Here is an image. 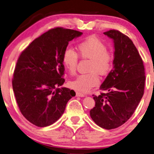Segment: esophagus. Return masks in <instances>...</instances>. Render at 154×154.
I'll use <instances>...</instances> for the list:
<instances>
[{"mask_svg": "<svg viewBox=\"0 0 154 154\" xmlns=\"http://www.w3.org/2000/svg\"><path fill=\"white\" fill-rule=\"evenodd\" d=\"M76 96L77 97H84L86 96V94L81 93V92H76Z\"/></svg>", "mask_w": 154, "mask_h": 154, "instance_id": "34e87169", "label": "esophagus"}]
</instances>
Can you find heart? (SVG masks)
<instances>
[{
  "label": "heart",
  "instance_id": "heart-1",
  "mask_svg": "<svg viewBox=\"0 0 154 154\" xmlns=\"http://www.w3.org/2000/svg\"><path fill=\"white\" fill-rule=\"evenodd\" d=\"M77 53L82 59L90 60L88 71L79 75L70 82V86L77 91L86 92L98 86L99 75L106 76L114 68V55L107 50V46L101 40L91 36L80 42L77 47ZM62 64L70 74H75L77 70L78 55L70 48H66L62 54Z\"/></svg>",
  "mask_w": 154,
  "mask_h": 154
}]
</instances>
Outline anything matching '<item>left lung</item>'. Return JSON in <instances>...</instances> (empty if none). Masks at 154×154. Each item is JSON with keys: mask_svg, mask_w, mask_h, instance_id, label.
<instances>
[{"mask_svg": "<svg viewBox=\"0 0 154 154\" xmlns=\"http://www.w3.org/2000/svg\"><path fill=\"white\" fill-rule=\"evenodd\" d=\"M103 33L114 40V64L100 86L106 93L92 95L95 107L90 114L97 125L112 130L128 121L140 103L145 89V67L128 36L114 29Z\"/></svg>", "mask_w": 154, "mask_h": 154, "instance_id": "1", "label": "left lung"}]
</instances>
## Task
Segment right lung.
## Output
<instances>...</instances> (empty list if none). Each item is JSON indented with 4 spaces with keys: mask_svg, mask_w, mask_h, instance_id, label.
<instances>
[{
    "mask_svg": "<svg viewBox=\"0 0 154 154\" xmlns=\"http://www.w3.org/2000/svg\"><path fill=\"white\" fill-rule=\"evenodd\" d=\"M82 32L55 27L35 38L19 56L12 86L20 111L26 120L40 128L52 125L65 110L74 90L64 84L62 54L68 42Z\"/></svg>",
    "mask_w": 154,
    "mask_h": 154,
    "instance_id": "1",
    "label": "right lung"
}]
</instances>
